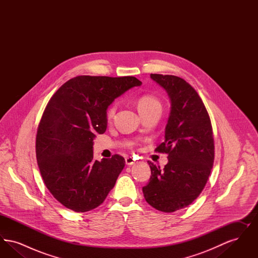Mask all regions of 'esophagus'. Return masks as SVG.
I'll return each instance as SVG.
<instances>
[{
	"instance_id": "34e87169",
	"label": "esophagus",
	"mask_w": 258,
	"mask_h": 258,
	"mask_svg": "<svg viewBox=\"0 0 258 258\" xmlns=\"http://www.w3.org/2000/svg\"><path fill=\"white\" fill-rule=\"evenodd\" d=\"M135 160L134 158H132V157H127V158H125V164L126 165H133V164H135Z\"/></svg>"
}]
</instances>
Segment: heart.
<instances>
[{
    "mask_svg": "<svg viewBox=\"0 0 258 258\" xmlns=\"http://www.w3.org/2000/svg\"><path fill=\"white\" fill-rule=\"evenodd\" d=\"M155 108H161L160 101L150 95H144L141 96L137 100V109L139 111V113L141 112H145V111L151 110V109H155ZM117 109V104L116 103H112L110 106L107 108L106 111V116L108 119H111L114 115Z\"/></svg>",
    "mask_w": 258,
    "mask_h": 258,
    "instance_id": "b5f03b06",
    "label": "heart"
}]
</instances>
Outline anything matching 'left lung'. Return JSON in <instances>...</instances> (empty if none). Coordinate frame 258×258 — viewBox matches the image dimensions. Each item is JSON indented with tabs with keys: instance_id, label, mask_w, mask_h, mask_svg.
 I'll use <instances>...</instances> for the list:
<instances>
[{
	"instance_id": "left-lung-1",
	"label": "left lung",
	"mask_w": 258,
	"mask_h": 258,
	"mask_svg": "<svg viewBox=\"0 0 258 258\" xmlns=\"http://www.w3.org/2000/svg\"><path fill=\"white\" fill-rule=\"evenodd\" d=\"M150 77L170 99L164 142L156 148L168 155V162L161 169L148 161L151 178L142 190L152 207L172 213L191 204L208 181L215 159L213 130L202 99L186 81L174 75Z\"/></svg>"
}]
</instances>
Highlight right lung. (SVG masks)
Here are the masks:
<instances>
[{
  "mask_svg": "<svg viewBox=\"0 0 258 258\" xmlns=\"http://www.w3.org/2000/svg\"><path fill=\"white\" fill-rule=\"evenodd\" d=\"M141 84L134 76L81 75L50 98L37 128V165L46 187L64 207L91 211L114 187L124 159L94 160V139L105 133L106 111L114 99Z\"/></svg>",
  "mask_w": 258,
  "mask_h": 258,
  "instance_id": "obj_1",
  "label": "right lung"
}]
</instances>
